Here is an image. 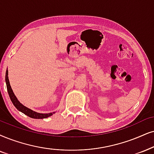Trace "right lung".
<instances>
[{
    "mask_svg": "<svg viewBox=\"0 0 154 154\" xmlns=\"http://www.w3.org/2000/svg\"><path fill=\"white\" fill-rule=\"evenodd\" d=\"M8 69L6 70V73H5V82H6V86H7V90L8 92L9 97L11 98V102H13V104L15 106V108L17 110H19L20 112H23V114H25V115L28 116L29 117L32 118V119H45L49 117V116H52V114H54V112L52 113H48V114H41V113H38L36 112H34L30 109H29L26 106H25L24 105H23L21 103L17 100V97H15V95L13 93V89L11 88V85H10V82L8 79Z\"/></svg>",
    "mask_w": 154,
    "mask_h": 154,
    "instance_id": "1",
    "label": "right lung"
}]
</instances>
